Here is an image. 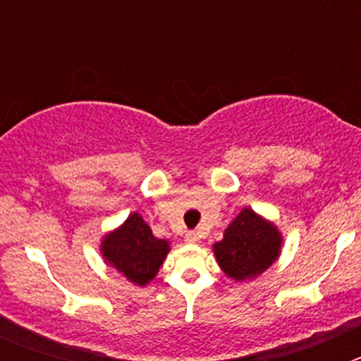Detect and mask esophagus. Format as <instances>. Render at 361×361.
I'll return each instance as SVG.
<instances>
[{"mask_svg":"<svg viewBox=\"0 0 361 361\" xmlns=\"http://www.w3.org/2000/svg\"><path fill=\"white\" fill-rule=\"evenodd\" d=\"M184 240H186L188 244H197V242H199V235H197L195 231H188L186 235H184Z\"/></svg>","mask_w":361,"mask_h":361,"instance_id":"obj_1","label":"esophagus"}]
</instances>
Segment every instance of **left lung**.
Instances as JSON below:
<instances>
[{
    "instance_id": "8db88e82",
    "label": "left lung",
    "mask_w": 361,
    "mask_h": 361,
    "mask_svg": "<svg viewBox=\"0 0 361 361\" xmlns=\"http://www.w3.org/2000/svg\"><path fill=\"white\" fill-rule=\"evenodd\" d=\"M276 226L251 208H244L226 228L224 238L213 245L216 262L229 279L244 282L273 266L282 247Z\"/></svg>"
}]
</instances>
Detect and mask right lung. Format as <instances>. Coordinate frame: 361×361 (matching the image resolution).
Instances as JSON below:
<instances>
[{"label":"right lung","mask_w":361,"mask_h":361,"mask_svg":"<svg viewBox=\"0 0 361 361\" xmlns=\"http://www.w3.org/2000/svg\"><path fill=\"white\" fill-rule=\"evenodd\" d=\"M168 251V240L153 237L139 213H132L101 242L104 260L135 286H146L155 279Z\"/></svg>","instance_id":"right-lung-1"}]
</instances>
